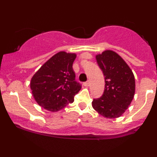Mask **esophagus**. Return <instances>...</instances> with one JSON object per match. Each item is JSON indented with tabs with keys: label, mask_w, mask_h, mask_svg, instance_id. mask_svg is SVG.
<instances>
[{
	"label": "esophagus",
	"mask_w": 157,
	"mask_h": 157,
	"mask_svg": "<svg viewBox=\"0 0 157 157\" xmlns=\"http://www.w3.org/2000/svg\"><path fill=\"white\" fill-rule=\"evenodd\" d=\"M83 85H84L85 86H89L90 82H89V81H87V82H85L84 83H83Z\"/></svg>",
	"instance_id": "34e87169"
}]
</instances>
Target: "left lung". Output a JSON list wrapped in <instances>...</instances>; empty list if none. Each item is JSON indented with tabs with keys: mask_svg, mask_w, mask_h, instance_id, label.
<instances>
[{
	"mask_svg": "<svg viewBox=\"0 0 157 157\" xmlns=\"http://www.w3.org/2000/svg\"><path fill=\"white\" fill-rule=\"evenodd\" d=\"M96 60L105 76V84L103 94L94 99L92 107L104 117H120L134 98V74L125 60L111 50L97 55Z\"/></svg>",
	"mask_w": 157,
	"mask_h": 157,
	"instance_id": "obj_1",
	"label": "left lung"
}]
</instances>
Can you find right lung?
Returning <instances> with one entry per match:
<instances>
[{
    "label": "right lung",
    "instance_id": "right-lung-1",
    "mask_svg": "<svg viewBox=\"0 0 157 157\" xmlns=\"http://www.w3.org/2000/svg\"><path fill=\"white\" fill-rule=\"evenodd\" d=\"M76 54L60 52L52 56L32 77L30 88L37 104L52 112L68 103L81 89L72 65Z\"/></svg>",
    "mask_w": 157,
    "mask_h": 157
}]
</instances>
